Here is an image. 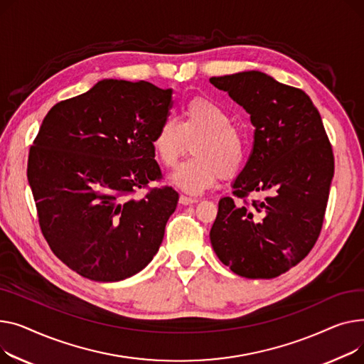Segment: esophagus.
Returning <instances> with one entry per match:
<instances>
[{
  "label": "esophagus",
  "mask_w": 364,
  "mask_h": 364,
  "mask_svg": "<svg viewBox=\"0 0 364 364\" xmlns=\"http://www.w3.org/2000/svg\"><path fill=\"white\" fill-rule=\"evenodd\" d=\"M179 201H181V204L188 205V204H194V203H197V201H198V198H196V197H189V196L182 194V196L179 197Z\"/></svg>",
  "instance_id": "esophagus-1"
}]
</instances>
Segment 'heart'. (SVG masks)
<instances>
[{"instance_id": "b5f03b06", "label": "heart", "mask_w": 364, "mask_h": 364, "mask_svg": "<svg viewBox=\"0 0 364 364\" xmlns=\"http://www.w3.org/2000/svg\"><path fill=\"white\" fill-rule=\"evenodd\" d=\"M189 142L194 157L183 161L172 176V182L185 191L201 192L220 176H235L245 163L242 132L232 124V117L223 107L213 100L196 97L183 105L179 120L164 117L153 136V149L163 166L173 167Z\"/></svg>"}]
</instances>
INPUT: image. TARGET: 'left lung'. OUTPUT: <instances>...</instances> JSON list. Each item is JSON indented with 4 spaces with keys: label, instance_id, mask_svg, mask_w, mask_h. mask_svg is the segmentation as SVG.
I'll list each match as a JSON object with an SVG mask.
<instances>
[{
    "label": "left lung",
    "instance_id": "left-lung-1",
    "mask_svg": "<svg viewBox=\"0 0 364 364\" xmlns=\"http://www.w3.org/2000/svg\"><path fill=\"white\" fill-rule=\"evenodd\" d=\"M242 105L254 124L248 161L219 201L210 241L219 260L248 279H272L296 266L322 230L333 153L310 97L257 72L210 77ZM259 191L262 200L247 203Z\"/></svg>",
    "mask_w": 364,
    "mask_h": 364
}]
</instances>
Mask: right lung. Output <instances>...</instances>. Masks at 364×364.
I'll return each instance as SVG.
<instances>
[{"label":"right lung","instance_id":"add662e5","mask_svg":"<svg viewBox=\"0 0 364 364\" xmlns=\"http://www.w3.org/2000/svg\"><path fill=\"white\" fill-rule=\"evenodd\" d=\"M172 104V90L104 79L57 102L42 122L28 160L38 222L80 276L123 281L159 251L179 194L161 186L134 196L163 178L153 136Z\"/></svg>","mask_w":364,"mask_h":364}]
</instances>
